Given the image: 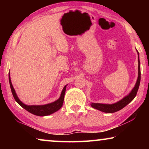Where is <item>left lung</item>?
<instances>
[{
  "mask_svg": "<svg viewBox=\"0 0 149 149\" xmlns=\"http://www.w3.org/2000/svg\"><path fill=\"white\" fill-rule=\"evenodd\" d=\"M138 54V77L137 82L135 85V87L132 90L129 95L125 96L123 97L122 100H119V101L114 103V104H102V103H91V106L95 109L99 110L101 112H106V113H114L119 111L123 108H124L125 106H127L130 102H131L133 100V99L135 97L136 95H137V91L139 89L141 81V69H140V61H139V52L137 51Z\"/></svg>",
  "mask_w": 149,
  "mask_h": 149,
  "instance_id": "left-lung-1",
  "label": "left lung"
}]
</instances>
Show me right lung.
I'll return each instance as SVG.
<instances>
[{"label": "right lung", "mask_w": 149, "mask_h": 149, "mask_svg": "<svg viewBox=\"0 0 149 149\" xmlns=\"http://www.w3.org/2000/svg\"><path fill=\"white\" fill-rule=\"evenodd\" d=\"M9 83L10 86V89L12 91V93L13 95V97L16 101L18 103V104L21 106L22 108H24L25 110L28 111L29 112L31 113V114L39 116H49L51 114H53L55 112L61 108L62 107L63 102H64V95L65 92V89H66V85H65L64 87L63 88V90L61 93V95H60V98L56 101L53 102L49 103V104H47L45 105H26L24 104L21 100L19 99L17 96L16 93V91L13 87V85L12 84L10 76V72H9Z\"/></svg>", "instance_id": "add662e5"}]
</instances>
